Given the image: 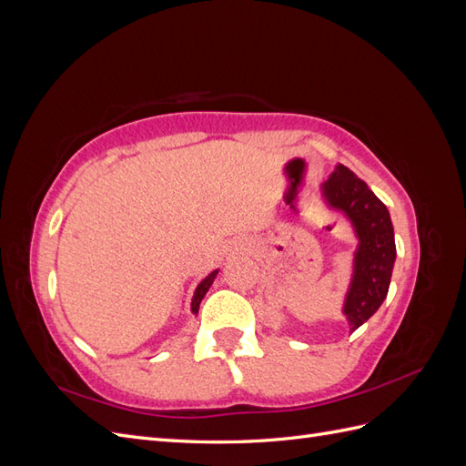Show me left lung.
<instances>
[{
	"label": "left lung",
	"mask_w": 466,
	"mask_h": 466,
	"mask_svg": "<svg viewBox=\"0 0 466 466\" xmlns=\"http://www.w3.org/2000/svg\"><path fill=\"white\" fill-rule=\"evenodd\" d=\"M322 194L332 208L340 209L351 221L360 238L354 276L344 301V315L351 330H356L377 311L389 293L397 258L392 223L387 206L344 165H336L334 173L322 185Z\"/></svg>",
	"instance_id": "8db88e82"
}]
</instances>
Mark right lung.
<instances>
[{"label":"right lung","mask_w":466,"mask_h":466,"mask_svg":"<svg viewBox=\"0 0 466 466\" xmlns=\"http://www.w3.org/2000/svg\"><path fill=\"white\" fill-rule=\"evenodd\" d=\"M216 276H218V270H214V272H211L209 276H206V278L200 281V284H198V288H196V291H194V298H192V313H198V309H200V301L204 299V295L208 293L209 286L214 284Z\"/></svg>","instance_id":"obj_1"}]
</instances>
